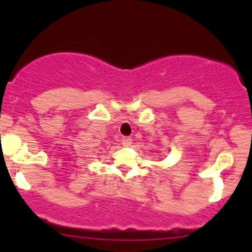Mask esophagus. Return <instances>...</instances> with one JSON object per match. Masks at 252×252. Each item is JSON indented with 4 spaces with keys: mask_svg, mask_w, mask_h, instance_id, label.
I'll return each mask as SVG.
<instances>
[{
    "mask_svg": "<svg viewBox=\"0 0 252 252\" xmlns=\"http://www.w3.org/2000/svg\"><path fill=\"white\" fill-rule=\"evenodd\" d=\"M122 144H124V145H129L131 142V139L129 138V136H123V138H122Z\"/></svg>",
    "mask_w": 252,
    "mask_h": 252,
    "instance_id": "34e87169",
    "label": "esophagus"
}]
</instances>
